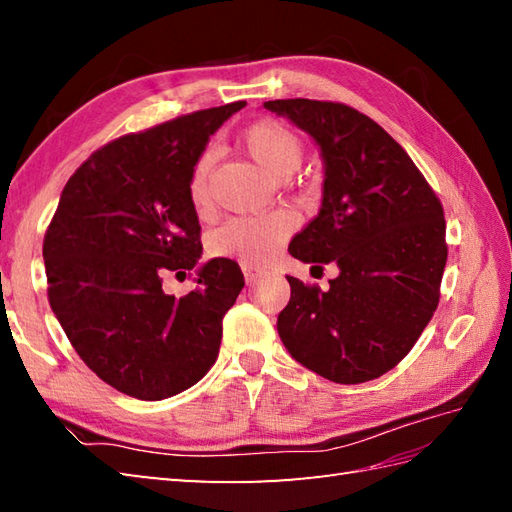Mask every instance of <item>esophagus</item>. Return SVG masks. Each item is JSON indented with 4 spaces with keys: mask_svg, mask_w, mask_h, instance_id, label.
Segmentation results:
<instances>
[{
    "mask_svg": "<svg viewBox=\"0 0 512 512\" xmlns=\"http://www.w3.org/2000/svg\"><path fill=\"white\" fill-rule=\"evenodd\" d=\"M242 270H244V277L248 284H255V281L264 275V270L253 266V264H242Z\"/></svg>",
    "mask_w": 512,
    "mask_h": 512,
    "instance_id": "esophagus-1",
    "label": "esophagus"
}]
</instances>
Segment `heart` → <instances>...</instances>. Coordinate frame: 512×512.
<instances>
[{
    "label": "heart",
    "mask_w": 512,
    "mask_h": 512,
    "mask_svg": "<svg viewBox=\"0 0 512 512\" xmlns=\"http://www.w3.org/2000/svg\"><path fill=\"white\" fill-rule=\"evenodd\" d=\"M242 143L259 167L273 178H288L301 165L303 140L290 127L277 121H257L242 134ZM211 151L198 156L189 176V200L198 211L209 206ZM295 220L284 211L259 217H231L209 237L215 257H233L244 264H264L286 242Z\"/></svg>",
    "instance_id": "1"
}]
</instances>
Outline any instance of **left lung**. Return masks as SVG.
Wrapping results in <instances>:
<instances>
[{
	"label": "left lung",
	"mask_w": 512,
	"mask_h": 512,
	"mask_svg": "<svg viewBox=\"0 0 512 512\" xmlns=\"http://www.w3.org/2000/svg\"><path fill=\"white\" fill-rule=\"evenodd\" d=\"M264 107L310 134L325 165L319 215L288 253L339 268L328 290L288 277L279 336L295 361L332 383H367L409 354L438 308L442 204L407 151L354 107L310 99Z\"/></svg>",
	"instance_id": "1"
}]
</instances>
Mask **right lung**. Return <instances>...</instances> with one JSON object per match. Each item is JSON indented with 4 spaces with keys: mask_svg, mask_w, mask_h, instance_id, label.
<instances>
[{
    "mask_svg": "<svg viewBox=\"0 0 512 512\" xmlns=\"http://www.w3.org/2000/svg\"><path fill=\"white\" fill-rule=\"evenodd\" d=\"M246 103L200 110L112 140L63 187L43 237L48 301L72 347L107 385L140 400L176 396L209 372L244 275L215 257L178 300L161 277L198 267L189 176L209 136Z\"/></svg>",
    "mask_w": 512,
    "mask_h": 512,
    "instance_id": "1",
    "label": "right lung"
}]
</instances>
